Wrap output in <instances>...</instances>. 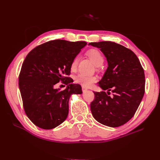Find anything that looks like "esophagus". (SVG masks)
I'll use <instances>...</instances> for the list:
<instances>
[{"label":"esophagus","instance_id":"esophagus-1","mask_svg":"<svg viewBox=\"0 0 160 160\" xmlns=\"http://www.w3.org/2000/svg\"><path fill=\"white\" fill-rule=\"evenodd\" d=\"M82 91H83V93H85V91H88V89H85V88H82Z\"/></svg>","mask_w":160,"mask_h":160}]
</instances>
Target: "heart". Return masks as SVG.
<instances>
[{"label": "heart", "mask_w": 160, "mask_h": 160, "mask_svg": "<svg viewBox=\"0 0 160 160\" xmlns=\"http://www.w3.org/2000/svg\"><path fill=\"white\" fill-rule=\"evenodd\" d=\"M86 55L97 67H99L103 63L104 57L99 50L95 49H91L86 52ZM79 62V57H75L72 60L70 65V69L72 72L76 71L77 65ZM98 81V77L95 75H85L84 74H78L75 77V82L76 83L81 85L83 88H88L91 87L95 82Z\"/></svg>", "instance_id": "1"}]
</instances>
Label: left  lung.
I'll list each match as a JSON object with an SVG mask.
<instances>
[{
	"mask_svg": "<svg viewBox=\"0 0 160 160\" xmlns=\"http://www.w3.org/2000/svg\"><path fill=\"white\" fill-rule=\"evenodd\" d=\"M89 45L99 48L108 62L98 83L103 91H94L90 106L92 115L101 124L119 127L132 119L141 103L146 83L143 69L132 51L118 43L101 41ZM111 92L112 96H109Z\"/></svg>",
	"mask_w": 160,
	"mask_h": 160,
	"instance_id": "obj_1",
	"label": "left lung"
}]
</instances>
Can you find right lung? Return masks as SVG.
Wrapping results in <instances>:
<instances>
[{"label": "right lung", "mask_w": 160, "mask_h": 160, "mask_svg": "<svg viewBox=\"0 0 160 160\" xmlns=\"http://www.w3.org/2000/svg\"><path fill=\"white\" fill-rule=\"evenodd\" d=\"M87 45L85 41L57 39L36 47L27 55L18 77L22 104L27 117L37 127L51 129L66 119L72 94H81V87L69 77L72 60ZM61 81L65 90L55 89Z\"/></svg>", "instance_id": "1"}]
</instances>
